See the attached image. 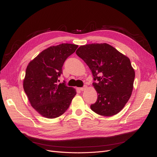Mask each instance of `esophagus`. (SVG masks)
<instances>
[{
	"instance_id": "34e87169",
	"label": "esophagus",
	"mask_w": 157,
	"mask_h": 157,
	"mask_svg": "<svg viewBox=\"0 0 157 157\" xmlns=\"http://www.w3.org/2000/svg\"><path fill=\"white\" fill-rule=\"evenodd\" d=\"M86 88H87V86H84V87H82V88H79V90H80V91H82H82H84V90H86Z\"/></svg>"
}]
</instances>
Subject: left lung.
Returning <instances> with one entry per match:
<instances>
[{
	"label": "left lung",
	"instance_id": "obj_1",
	"mask_svg": "<svg viewBox=\"0 0 157 157\" xmlns=\"http://www.w3.org/2000/svg\"><path fill=\"white\" fill-rule=\"evenodd\" d=\"M76 54L91 70L96 102L90 106L99 115L119 113L129 100L134 87L135 71L130 59L107 43L80 46Z\"/></svg>",
	"mask_w": 157,
	"mask_h": 157
}]
</instances>
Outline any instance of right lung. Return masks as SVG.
I'll return each mask as SVG.
<instances>
[{
  "instance_id": "add662e5",
  "label": "right lung",
  "mask_w": 157,
  "mask_h": 157,
  "mask_svg": "<svg viewBox=\"0 0 157 157\" xmlns=\"http://www.w3.org/2000/svg\"><path fill=\"white\" fill-rule=\"evenodd\" d=\"M78 46L68 43L50 46L27 65L23 89L31 105L43 117L54 118L63 115L77 94L75 88L58 84V80L65 61Z\"/></svg>"
}]
</instances>
